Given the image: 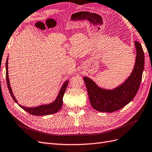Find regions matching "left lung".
<instances>
[{
  "label": "left lung",
  "mask_w": 152,
  "mask_h": 152,
  "mask_svg": "<svg viewBox=\"0 0 152 152\" xmlns=\"http://www.w3.org/2000/svg\"><path fill=\"white\" fill-rule=\"evenodd\" d=\"M134 43L137 52L136 63L132 73L124 84L113 90H107L100 88L89 78H83L90 103L98 111H116L128 104L136 95L144 69L145 54L141 43L138 42Z\"/></svg>",
  "instance_id": "obj_1"
}]
</instances>
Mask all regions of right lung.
<instances>
[{
  "label": "right lung",
  "instance_id": "right-lung-1",
  "mask_svg": "<svg viewBox=\"0 0 152 152\" xmlns=\"http://www.w3.org/2000/svg\"><path fill=\"white\" fill-rule=\"evenodd\" d=\"M8 57L6 60V81H7V88L9 89V91L11 94V97L13 98V99L15 102L17 103V101H16V98H15L13 93H12V90L10 86V80H9V77H8V69H7V64H8ZM68 84V81H66L63 85L62 87H61L60 91L59 93V95L56 98L54 102H53L52 103L48 105H40L38 107H36L33 108H27L26 107H23L19 105L20 107H22L24 110H26L27 113L32 114V115L34 116H45V115H48V114H52L58 112L59 109L61 108V107L63 105V98L64 96V94L66 91V87Z\"/></svg>",
  "mask_w": 152,
  "mask_h": 152
}]
</instances>
